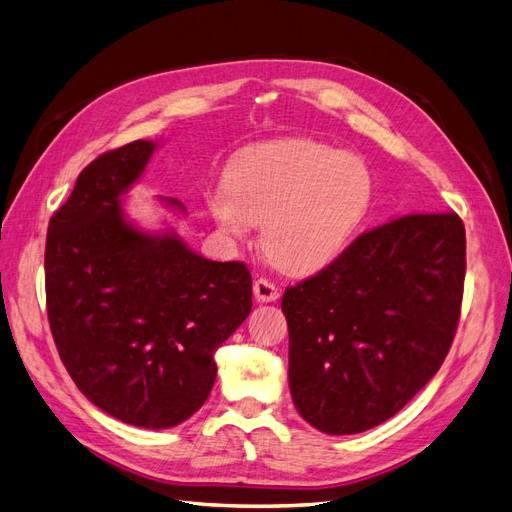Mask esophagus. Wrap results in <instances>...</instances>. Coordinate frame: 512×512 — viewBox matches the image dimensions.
I'll return each instance as SVG.
<instances>
[{"label":"esophagus","mask_w":512,"mask_h":512,"mask_svg":"<svg viewBox=\"0 0 512 512\" xmlns=\"http://www.w3.org/2000/svg\"><path fill=\"white\" fill-rule=\"evenodd\" d=\"M254 297L258 303H271L280 299V290L273 286V282L265 280V277H258L254 282Z\"/></svg>","instance_id":"esophagus-1"}]
</instances>
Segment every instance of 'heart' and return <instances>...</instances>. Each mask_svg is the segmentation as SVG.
Instances as JSON below:
<instances>
[{
	"label": "heart",
	"mask_w": 512,
	"mask_h": 512,
	"mask_svg": "<svg viewBox=\"0 0 512 512\" xmlns=\"http://www.w3.org/2000/svg\"><path fill=\"white\" fill-rule=\"evenodd\" d=\"M365 160L312 138L245 147L207 192V209L228 239L262 222V252L292 275L324 269L342 254L374 203Z\"/></svg>",
	"instance_id": "1"
}]
</instances>
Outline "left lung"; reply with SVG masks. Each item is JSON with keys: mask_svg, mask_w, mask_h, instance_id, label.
<instances>
[{"mask_svg": "<svg viewBox=\"0 0 512 512\" xmlns=\"http://www.w3.org/2000/svg\"><path fill=\"white\" fill-rule=\"evenodd\" d=\"M463 277L459 215L408 213L363 232L327 269L286 288L294 408L329 436L389 421L446 359Z\"/></svg>", "mask_w": 512, "mask_h": 512, "instance_id": "left-lung-1", "label": "left lung"}]
</instances>
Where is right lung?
Masks as SVG:
<instances>
[{"label":"right lung","instance_id":"right-lung-1","mask_svg":"<svg viewBox=\"0 0 512 512\" xmlns=\"http://www.w3.org/2000/svg\"><path fill=\"white\" fill-rule=\"evenodd\" d=\"M156 149L134 141L83 170L49 222L44 277L55 346L79 391L123 423L168 429L207 401L215 350L252 312V275L196 254L175 228L128 218L123 196ZM160 203L185 213L177 198Z\"/></svg>","mask_w":512,"mask_h":512}]
</instances>
